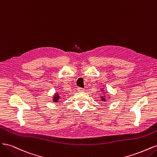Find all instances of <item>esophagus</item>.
<instances>
[{
	"label": "esophagus",
	"mask_w": 157,
	"mask_h": 157,
	"mask_svg": "<svg viewBox=\"0 0 157 157\" xmlns=\"http://www.w3.org/2000/svg\"><path fill=\"white\" fill-rule=\"evenodd\" d=\"M77 91H78V92H84V89H83V88H80V87H78V88H77Z\"/></svg>",
	"instance_id": "34e87169"
}]
</instances>
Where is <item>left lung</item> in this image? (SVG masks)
Listing matches in <instances>:
<instances>
[{
  "instance_id": "8db88e82",
  "label": "left lung",
  "mask_w": 157,
  "mask_h": 157,
  "mask_svg": "<svg viewBox=\"0 0 157 157\" xmlns=\"http://www.w3.org/2000/svg\"><path fill=\"white\" fill-rule=\"evenodd\" d=\"M101 100H102V101H105V98H103V97L102 96V97H101Z\"/></svg>"
}]
</instances>
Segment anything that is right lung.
<instances>
[{"label": "right lung", "instance_id": "add662e5", "mask_svg": "<svg viewBox=\"0 0 157 157\" xmlns=\"http://www.w3.org/2000/svg\"><path fill=\"white\" fill-rule=\"evenodd\" d=\"M59 94H56L55 96H54V102H58V99H59Z\"/></svg>", "mask_w": 157, "mask_h": 157}]
</instances>
